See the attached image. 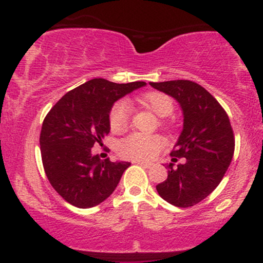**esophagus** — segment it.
<instances>
[{"mask_svg":"<svg viewBox=\"0 0 263 263\" xmlns=\"http://www.w3.org/2000/svg\"><path fill=\"white\" fill-rule=\"evenodd\" d=\"M135 163H137V164H140L141 167H144V168H151L155 165V163L153 162H142V161H136Z\"/></svg>","mask_w":263,"mask_h":263,"instance_id":"34e87169","label":"esophagus"}]
</instances>
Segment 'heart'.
Masks as SVG:
<instances>
[{
    "instance_id": "1",
    "label": "heart",
    "mask_w": 263,
    "mask_h": 263,
    "mask_svg": "<svg viewBox=\"0 0 263 263\" xmlns=\"http://www.w3.org/2000/svg\"><path fill=\"white\" fill-rule=\"evenodd\" d=\"M138 102L158 117L168 116L173 111V101L163 92H147L138 98ZM131 106L126 101H117L110 111L108 121L114 132H121L128 126ZM164 147V140L159 136L131 134L119 143V153L125 158L144 161L153 158Z\"/></svg>"
}]
</instances>
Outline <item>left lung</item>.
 Returning a JSON list of instances; mask_svg holds the SVG:
<instances>
[{"label": "left lung", "mask_w": 263, "mask_h": 263, "mask_svg": "<svg viewBox=\"0 0 263 263\" xmlns=\"http://www.w3.org/2000/svg\"><path fill=\"white\" fill-rule=\"evenodd\" d=\"M176 99L183 111V129L171 156L184 164H167L168 177L156 186L165 201L178 208L200 203L219 185L230 165L235 138L224 108L203 86L190 80L149 83ZM173 158V161H177Z\"/></svg>", "instance_id": "obj_1"}]
</instances>
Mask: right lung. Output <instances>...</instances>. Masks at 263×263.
Wrapping results in <instances>:
<instances>
[{"mask_svg":"<svg viewBox=\"0 0 263 263\" xmlns=\"http://www.w3.org/2000/svg\"><path fill=\"white\" fill-rule=\"evenodd\" d=\"M146 85L116 84L101 78L66 92L42 125V162L48 180L64 200L80 209L99 205L116 189L129 162L101 161L93 144L110 132V111L119 99Z\"/></svg>","mask_w":263,"mask_h":263,"instance_id":"1","label":"right lung"}]
</instances>
